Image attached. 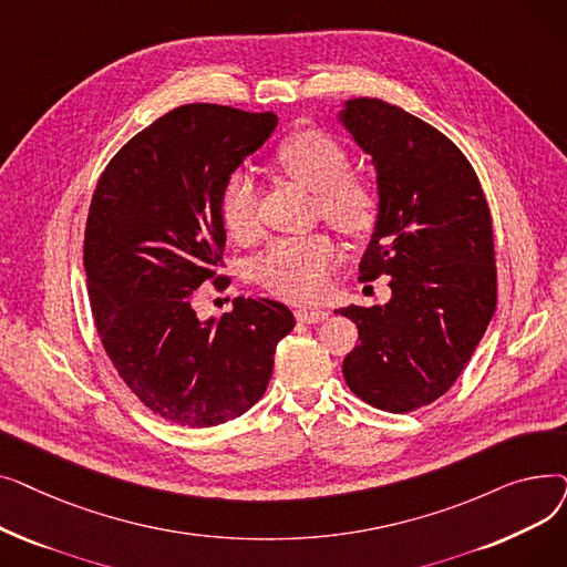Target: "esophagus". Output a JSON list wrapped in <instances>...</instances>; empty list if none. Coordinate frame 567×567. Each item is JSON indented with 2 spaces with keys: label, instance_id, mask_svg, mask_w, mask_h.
<instances>
[{
  "label": "esophagus",
  "instance_id": "esophagus-1",
  "mask_svg": "<svg viewBox=\"0 0 567 567\" xmlns=\"http://www.w3.org/2000/svg\"><path fill=\"white\" fill-rule=\"evenodd\" d=\"M296 319L303 323H319L323 319H329V312L317 310V308H301V310H296Z\"/></svg>",
  "mask_w": 567,
  "mask_h": 567
}]
</instances>
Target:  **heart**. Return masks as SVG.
<instances>
[{"label":"heart","mask_w":567,"mask_h":567,"mask_svg":"<svg viewBox=\"0 0 567 567\" xmlns=\"http://www.w3.org/2000/svg\"><path fill=\"white\" fill-rule=\"evenodd\" d=\"M276 165L291 182L315 193L319 216L347 236L368 234L379 216V193L363 176L349 174L344 146L329 133L306 128L289 135L276 148ZM225 229L241 244L259 234L255 186L246 174L231 176L223 199ZM336 261V246L326 234L278 238L257 264V280L289 301H312L323 291Z\"/></svg>","instance_id":"heart-1"}]
</instances>
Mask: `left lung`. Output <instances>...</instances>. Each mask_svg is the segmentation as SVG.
Segmentation results:
<instances>
[{
    "label": "left lung",
    "mask_w": 567,
    "mask_h": 567,
    "mask_svg": "<svg viewBox=\"0 0 567 567\" xmlns=\"http://www.w3.org/2000/svg\"><path fill=\"white\" fill-rule=\"evenodd\" d=\"M353 142L372 156L379 216L359 280L391 276L385 306L336 312L359 326L342 363L363 402L406 413L457 381L496 308L492 216L471 163L423 118L379 99L340 112Z\"/></svg>",
    "instance_id": "obj_1"
}]
</instances>
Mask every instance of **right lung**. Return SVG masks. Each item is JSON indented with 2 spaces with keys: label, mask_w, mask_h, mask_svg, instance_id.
Wrapping results in <instances>:
<instances>
[{
  "label": "right lung",
  "mask_w": 567,
  "mask_h": 567,
  "mask_svg": "<svg viewBox=\"0 0 567 567\" xmlns=\"http://www.w3.org/2000/svg\"><path fill=\"white\" fill-rule=\"evenodd\" d=\"M274 112L182 105L118 148L84 227V271L107 359L137 400L184 427H214L266 391L293 315L234 299L202 321L193 293L223 261L220 199L231 172L271 137Z\"/></svg>",
  "instance_id": "add662e5"
}]
</instances>
